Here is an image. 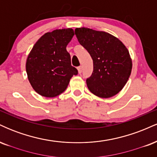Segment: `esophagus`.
Returning a JSON list of instances; mask_svg holds the SVG:
<instances>
[{"label":"esophagus","instance_id":"34e87169","mask_svg":"<svg viewBox=\"0 0 157 157\" xmlns=\"http://www.w3.org/2000/svg\"><path fill=\"white\" fill-rule=\"evenodd\" d=\"M77 70H78V73L80 74L82 72V67H81V66H79V67H77Z\"/></svg>","mask_w":157,"mask_h":157}]
</instances>
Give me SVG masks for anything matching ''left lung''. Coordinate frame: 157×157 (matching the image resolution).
<instances>
[{"label": "left lung", "instance_id": "1", "mask_svg": "<svg viewBox=\"0 0 157 157\" xmlns=\"http://www.w3.org/2000/svg\"><path fill=\"white\" fill-rule=\"evenodd\" d=\"M75 35L93 60V72L86 79L90 91L102 98L116 95L125 86L132 68L125 45L107 32L89 28H77Z\"/></svg>", "mask_w": 157, "mask_h": 157}]
</instances>
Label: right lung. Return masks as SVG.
<instances>
[{"instance_id": "right-lung-1", "label": "right lung", "mask_w": 157, "mask_h": 157, "mask_svg": "<svg viewBox=\"0 0 157 157\" xmlns=\"http://www.w3.org/2000/svg\"><path fill=\"white\" fill-rule=\"evenodd\" d=\"M75 32L72 29L47 32L34 45L26 60V69L32 88L41 96L54 97L63 93L70 79L78 71L71 65L66 46Z\"/></svg>"}]
</instances>
